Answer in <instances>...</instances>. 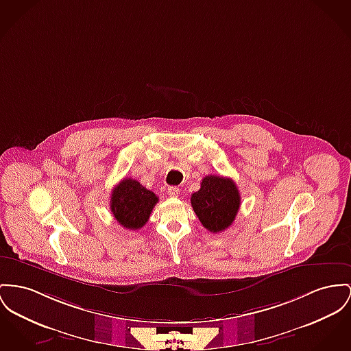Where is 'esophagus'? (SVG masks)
<instances>
[{
  "label": "esophagus",
  "mask_w": 351,
  "mask_h": 351,
  "mask_svg": "<svg viewBox=\"0 0 351 351\" xmlns=\"http://www.w3.org/2000/svg\"><path fill=\"white\" fill-rule=\"evenodd\" d=\"M167 195H169V197H173V198L178 197V195H180V189L177 186L167 187Z\"/></svg>",
  "instance_id": "obj_1"
}]
</instances>
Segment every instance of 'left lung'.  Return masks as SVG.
Returning a JSON list of instances; mask_svg holds the SVG:
<instances>
[{
	"label": "left lung",
	"mask_w": 351,
	"mask_h": 351,
	"mask_svg": "<svg viewBox=\"0 0 351 351\" xmlns=\"http://www.w3.org/2000/svg\"><path fill=\"white\" fill-rule=\"evenodd\" d=\"M241 197L233 180L206 176L201 189L191 194V206L205 229L219 233L228 229L238 213Z\"/></svg>",
	"instance_id": "obj_1"
}]
</instances>
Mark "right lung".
Wrapping results in <instances>:
<instances>
[{
    "label": "right lung",
    "instance_id": "right-lung-1",
    "mask_svg": "<svg viewBox=\"0 0 351 351\" xmlns=\"http://www.w3.org/2000/svg\"><path fill=\"white\" fill-rule=\"evenodd\" d=\"M158 197L137 180L125 178L112 190L110 209L118 223L129 230H138L147 221Z\"/></svg>",
    "mask_w": 351,
    "mask_h": 351
}]
</instances>
